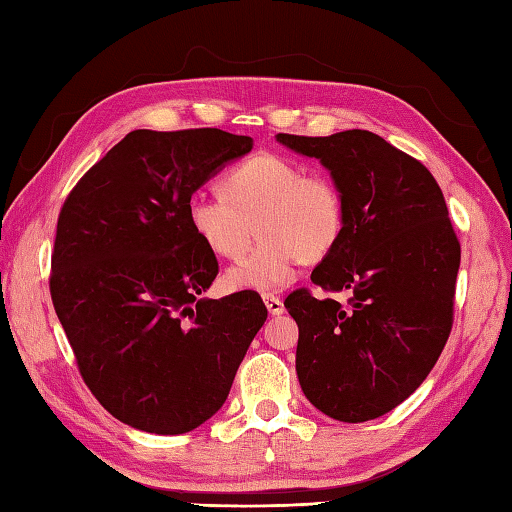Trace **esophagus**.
<instances>
[{
	"label": "esophagus",
	"mask_w": 512,
	"mask_h": 512,
	"mask_svg": "<svg viewBox=\"0 0 512 512\" xmlns=\"http://www.w3.org/2000/svg\"><path fill=\"white\" fill-rule=\"evenodd\" d=\"M262 299H264L266 308H268L270 314H273V317H277V314L284 312V301H281L279 297H275V295H264Z\"/></svg>",
	"instance_id": "esophagus-1"
}]
</instances>
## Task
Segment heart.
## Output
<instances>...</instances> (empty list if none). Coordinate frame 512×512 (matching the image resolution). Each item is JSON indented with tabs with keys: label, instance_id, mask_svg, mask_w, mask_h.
<instances>
[{
	"label": "heart",
	"instance_id": "obj_1",
	"mask_svg": "<svg viewBox=\"0 0 512 512\" xmlns=\"http://www.w3.org/2000/svg\"><path fill=\"white\" fill-rule=\"evenodd\" d=\"M220 187L222 195H189L184 213L191 233L228 259L244 253L257 226L262 242L226 273L233 288L286 286L303 257H325L343 235L341 189L323 173H306L297 160L262 151L235 165Z\"/></svg>",
	"mask_w": 512,
	"mask_h": 512
}]
</instances>
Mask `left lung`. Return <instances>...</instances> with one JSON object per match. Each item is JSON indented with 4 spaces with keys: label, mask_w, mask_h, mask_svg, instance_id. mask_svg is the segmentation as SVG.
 <instances>
[{
    "label": "left lung",
    "mask_w": 512,
    "mask_h": 512,
    "mask_svg": "<svg viewBox=\"0 0 512 512\" xmlns=\"http://www.w3.org/2000/svg\"><path fill=\"white\" fill-rule=\"evenodd\" d=\"M317 158L345 202L343 235L312 284L345 290L350 308L295 290L297 376L325 416L365 422L398 407L436 365L453 325L460 242L436 178L365 129L332 136L277 134Z\"/></svg>",
    "instance_id": "1"
}]
</instances>
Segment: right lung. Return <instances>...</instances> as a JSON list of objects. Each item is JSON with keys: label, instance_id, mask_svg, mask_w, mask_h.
<instances>
[{"label": "right lung", "instance_id": "right-lung-1", "mask_svg": "<svg viewBox=\"0 0 512 512\" xmlns=\"http://www.w3.org/2000/svg\"><path fill=\"white\" fill-rule=\"evenodd\" d=\"M253 138L136 129L63 202L50 295L96 400L129 427L178 436L224 405L268 310L253 290L200 297L217 259L187 200Z\"/></svg>", "mask_w": 512, "mask_h": 512}]
</instances>
